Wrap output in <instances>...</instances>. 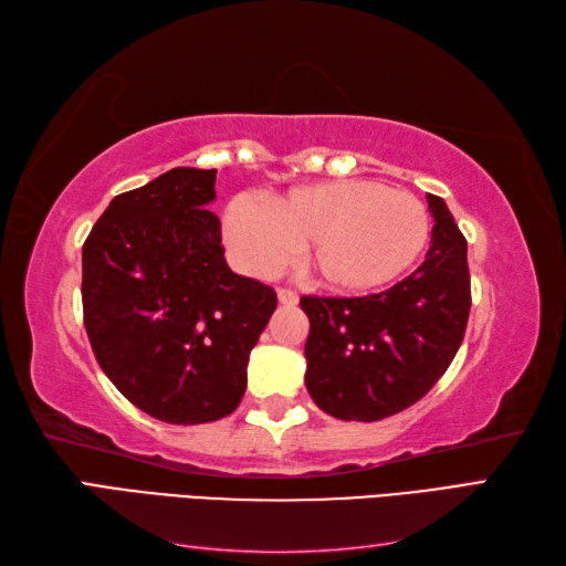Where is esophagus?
Here are the masks:
<instances>
[{
	"instance_id": "1",
	"label": "esophagus",
	"mask_w": 566,
	"mask_h": 566,
	"mask_svg": "<svg viewBox=\"0 0 566 566\" xmlns=\"http://www.w3.org/2000/svg\"><path fill=\"white\" fill-rule=\"evenodd\" d=\"M276 298H280V304H284V306H294L298 302L296 292L286 290V286H280V290H276Z\"/></svg>"
}]
</instances>
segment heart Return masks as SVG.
I'll return each mask as SVG.
<instances>
[{"label":"heart","mask_w":566,"mask_h":566,"mask_svg":"<svg viewBox=\"0 0 566 566\" xmlns=\"http://www.w3.org/2000/svg\"><path fill=\"white\" fill-rule=\"evenodd\" d=\"M223 240L255 276L280 272L296 248L308 272L338 292H371L411 270L430 240L423 201L375 179H338L272 197L233 199Z\"/></svg>","instance_id":"1"}]
</instances>
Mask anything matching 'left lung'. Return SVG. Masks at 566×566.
<instances>
[{
  "instance_id": "obj_1",
  "label": "left lung",
  "mask_w": 566,
  "mask_h": 566,
  "mask_svg": "<svg viewBox=\"0 0 566 566\" xmlns=\"http://www.w3.org/2000/svg\"><path fill=\"white\" fill-rule=\"evenodd\" d=\"M436 219L420 268L369 296H302L306 389L321 411L340 420H381L436 387L460 350L472 290L467 240L450 209L428 195Z\"/></svg>"
}]
</instances>
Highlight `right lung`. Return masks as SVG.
<instances>
[{"label": "right lung", "instance_id": "obj_1", "mask_svg": "<svg viewBox=\"0 0 566 566\" xmlns=\"http://www.w3.org/2000/svg\"><path fill=\"white\" fill-rule=\"evenodd\" d=\"M216 170L175 167L124 191L82 245L94 357L126 399L172 426L211 423L245 394L248 357L276 308L272 286L223 258Z\"/></svg>", "mask_w": 566, "mask_h": 566}]
</instances>
